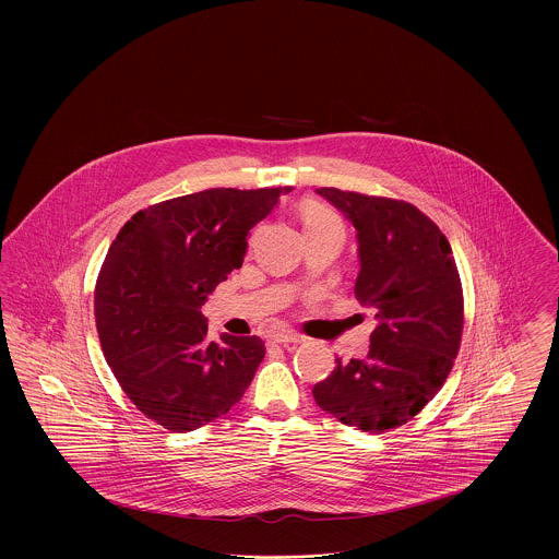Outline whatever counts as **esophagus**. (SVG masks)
<instances>
[{
  "mask_svg": "<svg viewBox=\"0 0 559 559\" xmlns=\"http://www.w3.org/2000/svg\"><path fill=\"white\" fill-rule=\"evenodd\" d=\"M270 342H272V344L289 346V344H301L304 337H301L299 333H295V331H281V333H274V335L270 337Z\"/></svg>",
  "mask_w": 559,
  "mask_h": 559,
  "instance_id": "obj_1",
  "label": "esophagus"
}]
</instances>
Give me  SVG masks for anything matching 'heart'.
Segmentation results:
<instances>
[{
    "label": "heart",
    "mask_w": 559,
    "mask_h": 559,
    "mask_svg": "<svg viewBox=\"0 0 559 559\" xmlns=\"http://www.w3.org/2000/svg\"><path fill=\"white\" fill-rule=\"evenodd\" d=\"M299 215H301V224H304L306 233H317V230H326V228H344L342 219L319 201H306L299 210Z\"/></svg>",
    "instance_id": "heart-1"
}]
</instances>
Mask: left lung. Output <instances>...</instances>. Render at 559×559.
Instances as JSON below:
<instances>
[{
    "label": "left lung",
    "instance_id": "8db88e82",
    "mask_svg": "<svg viewBox=\"0 0 559 559\" xmlns=\"http://www.w3.org/2000/svg\"><path fill=\"white\" fill-rule=\"evenodd\" d=\"M358 233L354 295L379 320L365 358L342 360L314 385L322 411L383 433L421 413L444 385L463 335V287L442 230L415 205L319 188Z\"/></svg>",
    "mask_w": 559,
    "mask_h": 559
}]
</instances>
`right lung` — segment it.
<instances>
[{
    "instance_id": "obj_1",
    "label": "right lung",
    "mask_w": 559,
    "mask_h": 559,
    "mask_svg": "<svg viewBox=\"0 0 559 559\" xmlns=\"http://www.w3.org/2000/svg\"><path fill=\"white\" fill-rule=\"evenodd\" d=\"M292 187L210 188L133 213L100 267L94 317L108 367L135 408L169 431L226 415L266 347L207 340L205 297L242 266L247 235Z\"/></svg>"
}]
</instances>
